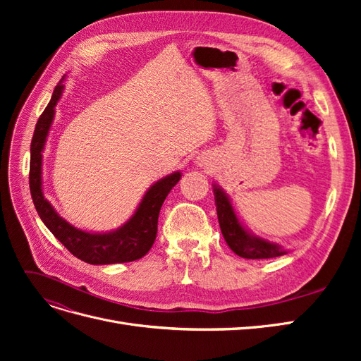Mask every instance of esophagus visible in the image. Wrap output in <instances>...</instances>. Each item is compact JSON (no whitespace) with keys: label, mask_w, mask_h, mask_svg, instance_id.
<instances>
[{"label":"esophagus","mask_w":361,"mask_h":361,"mask_svg":"<svg viewBox=\"0 0 361 361\" xmlns=\"http://www.w3.org/2000/svg\"><path fill=\"white\" fill-rule=\"evenodd\" d=\"M195 164H197L199 167H206V166H207V158H204V157H199L197 159H195Z\"/></svg>","instance_id":"esophagus-1"}]
</instances>
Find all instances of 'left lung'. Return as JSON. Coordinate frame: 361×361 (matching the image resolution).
<instances>
[{
	"instance_id": "1",
	"label": "left lung",
	"mask_w": 361,
	"mask_h": 361,
	"mask_svg": "<svg viewBox=\"0 0 361 361\" xmlns=\"http://www.w3.org/2000/svg\"><path fill=\"white\" fill-rule=\"evenodd\" d=\"M218 223L227 245L233 253L244 259H271L288 255V250L277 243L256 236L241 223L228 195L220 185L212 183Z\"/></svg>"
}]
</instances>
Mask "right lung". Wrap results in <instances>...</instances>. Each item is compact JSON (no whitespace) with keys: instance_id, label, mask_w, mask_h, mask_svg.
Here are the masks:
<instances>
[{"instance_id":"right-lung-1","label":"right lung","mask_w":361,"mask_h":361,"mask_svg":"<svg viewBox=\"0 0 361 361\" xmlns=\"http://www.w3.org/2000/svg\"><path fill=\"white\" fill-rule=\"evenodd\" d=\"M64 78L54 89L52 97L39 117L35 135L30 147V191L36 211L51 233L66 247L71 253L87 264L110 265L125 264L146 256L155 243L158 232V216L161 206L171 188L180 178V171H174L169 176L150 185L143 199L138 203L133 216L111 232H85L64 220L52 204L45 199L42 190V161L47 138L51 130L56 106L64 92Z\"/></svg>"}]
</instances>
